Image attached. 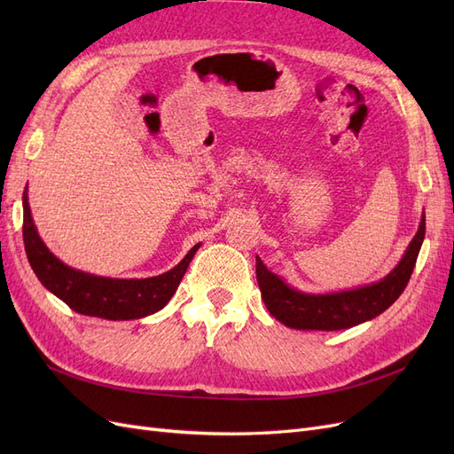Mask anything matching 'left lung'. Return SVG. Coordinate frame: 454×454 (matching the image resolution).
<instances>
[{
    "label": "left lung",
    "instance_id": "obj_1",
    "mask_svg": "<svg viewBox=\"0 0 454 454\" xmlns=\"http://www.w3.org/2000/svg\"><path fill=\"white\" fill-rule=\"evenodd\" d=\"M426 232V219L420 225L407 250L387 277L379 282L333 294H307L286 284L278 274L270 272L263 261L255 257V274L269 312L292 329H316V332H337L348 329L387 310L400 297L415 269L417 257Z\"/></svg>",
    "mask_w": 454,
    "mask_h": 454
}]
</instances>
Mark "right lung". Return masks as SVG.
<instances>
[{"instance_id": "right-lung-1", "label": "right lung", "mask_w": 454, "mask_h": 454, "mask_svg": "<svg viewBox=\"0 0 454 454\" xmlns=\"http://www.w3.org/2000/svg\"><path fill=\"white\" fill-rule=\"evenodd\" d=\"M22 237L30 265L39 282L62 299L72 310L104 320H138L155 314L176 294L191 259L200 248L195 244L187 255L168 272L151 278H107L67 267L37 235L28 202V187L22 195Z\"/></svg>"}]
</instances>
